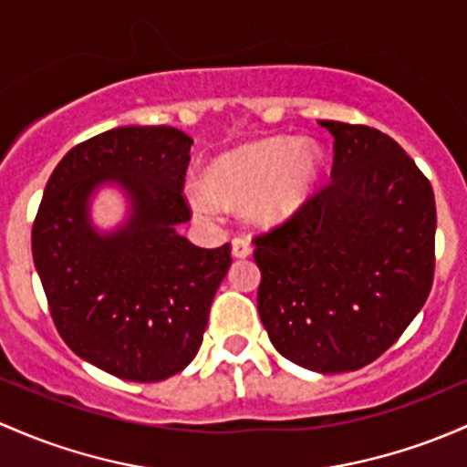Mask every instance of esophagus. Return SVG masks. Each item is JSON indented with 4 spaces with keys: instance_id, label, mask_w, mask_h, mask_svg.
Returning a JSON list of instances; mask_svg holds the SVG:
<instances>
[{
    "instance_id": "1",
    "label": "esophagus",
    "mask_w": 467,
    "mask_h": 467,
    "mask_svg": "<svg viewBox=\"0 0 467 467\" xmlns=\"http://www.w3.org/2000/svg\"><path fill=\"white\" fill-rule=\"evenodd\" d=\"M253 253L250 248V242L246 237H233V254L234 257H248Z\"/></svg>"
}]
</instances>
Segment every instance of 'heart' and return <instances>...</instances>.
Listing matches in <instances>:
<instances>
[{
	"instance_id": "heart-1",
	"label": "heart",
	"mask_w": 467,
	"mask_h": 467,
	"mask_svg": "<svg viewBox=\"0 0 467 467\" xmlns=\"http://www.w3.org/2000/svg\"><path fill=\"white\" fill-rule=\"evenodd\" d=\"M320 168V151L311 143L271 139L234 150L208 170V188L192 183L188 199L201 219H214L221 205H237L254 196L248 214L275 223L296 213Z\"/></svg>"
}]
</instances>
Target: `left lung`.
I'll return each mask as SVG.
<instances>
[{"instance_id": "1", "label": "left lung", "mask_w": 467, "mask_h": 467, "mask_svg": "<svg viewBox=\"0 0 467 467\" xmlns=\"http://www.w3.org/2000/svg\"><path fill=\"white\" fill-rule=\"evenodd\" d=\"M331 179L257 234V308L273 347L320 374L374 362L423 308L434 282L436 203L405 150L367 125L320 120Z\"/></svg>"}]
</instances>
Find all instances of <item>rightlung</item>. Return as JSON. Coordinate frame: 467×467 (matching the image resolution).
Listing matches in <instances>:
<instances>
[{"label": "right lung", "instance_id": "right-lung-1", "mask_svg": "<svg viewBox=\"0 0 467 467\" xmlns=\"http://www.w3.org/2000/svg\"><path fill=\"white\" fill-rule=\"evenodd\" d=\"M194 140L168 125L116 127L57 163L33 221V262L62 340L107 374L159 382L192 362L223 282L230 244L199 248L176 233L192 219L185 171ZM114 180L132 217L98 235L88 196Z\"/></svg>", "mask_w": 467, "mask_h": 467}]
</instances>
